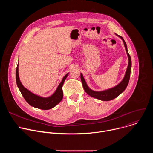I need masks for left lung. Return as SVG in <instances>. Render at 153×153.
<instances>
[{
  "instance_id": "8db88e82",
  "label": "left lung",
  "mask_w": 153,
  "mask_h": 153,
  "mask_svg": "<svg viewBox=\"0 0 153 153\" xmlns=\"http://www.w3.org/2000/svg\"><path fill=\"white\" fill-rule=\"evenodd\" d=\"M117 36H119L123 42V44L125 47L126 52L128 55V65L126 71V73L125 75V77L122 80V82L119 83L117 86L113 87L112 88L108 89L106 90H104L102 91H95L92 90H91L89 87L87 85L82 74H80V79L82 83V85L83 87V89L85 91V92L90 95V96L96 98L97 99L103 100V101H109L111 100L116 97H117L118 96H119L122 92L124 91V90L126 89V86H128V84L129 83V78H130V74H131V59L128 53V50H127V46L126 44V42H125L124 39L122 37H121L119 35L116 34Z\"/></svg>"
}]
</instances>
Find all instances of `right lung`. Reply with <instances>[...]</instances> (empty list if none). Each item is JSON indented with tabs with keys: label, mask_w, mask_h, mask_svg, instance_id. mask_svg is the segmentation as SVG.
<instances>
[{
	"label": "right lung",
	"mask_w": 153,
	"mask_h": 153,
	"mask_svg": "<svg viewBox=\"0 0 153 153\" xmlns=\"http://www.w3.org/2000/svg\"><path fill=\"white\" fill-rule=\"evenodd\" d=\"M18 65L19 64L17 65L16 71V83L22 95L23 96V97H24L25 100L28 103V104H30L31 106L34 108L41 109V110H47L56 106L62 100L63 91L62 88L64 81L67 79L68 73H67L63 77L62 82L59 85L56 91L53 94H52L51 96L48 97H42L32 93L28 90L25 88L23 86V85L21 83L19 76Z\"/></svg>",
	"instance_id": "right-lung-1"
}]
</instances>
